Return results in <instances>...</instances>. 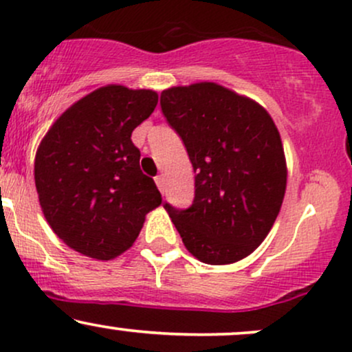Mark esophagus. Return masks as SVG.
<instances>
[{
  "mask_svg": "<svg viewBox=\"0 0 352 352\" xmlns=\"http://www.w3.org/2000/svg\"><path fill=\"white\" fill-rule=\"evenodd\" d=\"M155 184H157V187H159V190L160 192H165V177L164 175H159V177H155Z\"/></svg>",
  "mask_w": 352,
  "mask_h": 352,
  "instance_id": "obj_1",
  "label": "esophagus"
}]
</instances>
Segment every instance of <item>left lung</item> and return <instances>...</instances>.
I'll list each match as a JSON object with an SVG mask.
<instances>
[{
	"label": "left lung",
	"mask_w": 352,
	"mask_h": 352,
	"mask_svg": "<svg viewBox=\"0 0 352 352\" xmlns=\"http://www.w3.org/2000/svg\"><path fill=\"white\" fill-rule=\"evenodd\" d=\"M195 172L187 210L165 204L188 253L230 265L258 248L286 192V157L276 124L256 100L217 82L173 86L160 96Z\"/></svg>",
	"instance_id": "8db88e82"
}]
</instances>
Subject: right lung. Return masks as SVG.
<instances>
[{"label": "right lung", "mask_w": 352, "mask_h": 352, "mask_svg": "<svg viewBox=\"0 0 352 352\" xmlns=\"http://www.w3.org/2000/svg\"><path fill=\"white\" fill-rule=\"evenodd\" d=\"M157 102L152 89L107 84L67 107L39 142L34 184L44 218L84 256L109 261L127 252L162 204L131 139Z\"/></svg>", "instance_id": "1"}]
</instances>
